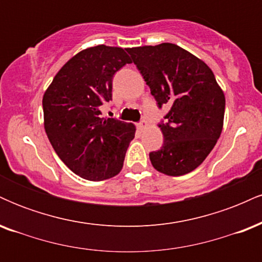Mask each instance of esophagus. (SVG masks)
I'll list each match as a JSON object with an SVG mask.
<instances>
[{
	"mask_svg": "<svg viewBox=\"0 0 262 262\" xmlns=\"http://www.w3.org/2000/svg\"><path fill=\"white\" fill-rule=\"evenodd\" d=\"M138 129H139V130H143V129H145L146 127H148V122L146 121H141L140 123H138Z\"/></svg>",
	"mask_w": 262,
	"mask_h": 262,
	"instance_id": "34e87169",
	"label": "esophagus"
}]
</instances>
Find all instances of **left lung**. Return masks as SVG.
<instances>
[{"instance_id": "left-lung-1", "label": "left lung", "mask_w": 262, "mask_h": 262, "mask_svg": "<svg viewBox=\"0 0 262 262\" xmlns=\"http://www.w3.org/2000/svg\"><path fill=\"white\" fill-rule=\"evenodd\" d=\"M158 106L170 111L159 124L164 144L149 154L152 166L181 176L200 166L223 129L225 97L214 74L193 54L171 43L128 48Z\"/></svg>"}]
</instances>
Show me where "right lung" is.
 Here are the masks:
<instances>
[{
  "label": "right lung",
  "mask_w": 262,
  "mask_h": 262,
  "mask_svg": "<svg viewBox=\"0 0 262 262\" xmlns=\"http://www.w3.org/2000/svg\"><path fill=\"white\" fill-rule=\"evenodd\" d=\"M130 62L122 48H87L60 69L43 96L50 144L69 169L89 181L118 175L135 135L132 123L101 117L103 102L112 100L114 74Z\"/></svg>",
  "instance_id": "right-lung-1"
}]
</instances>
